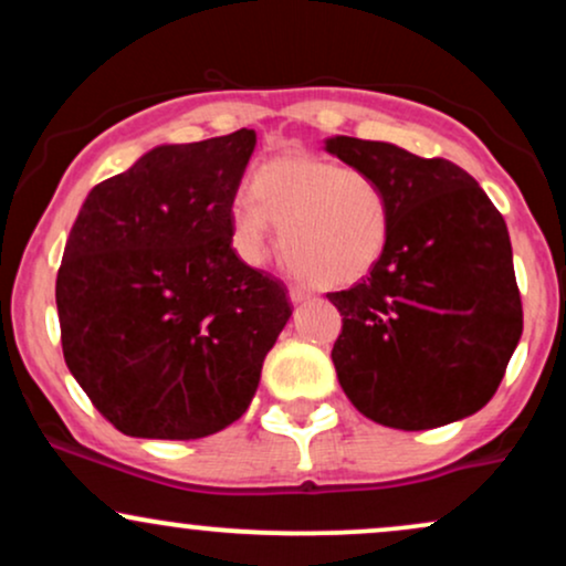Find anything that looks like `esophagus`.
Returning a JSON list of instances; mask_svg holds the SVG:
<instances>
[{
  "instance_id": "1",
  "label": "esophagus",
  "mask_w": 566,
  "mask_h": 566,
  "mask_svg": "<svg viewBox=\"0 0 566 566\" xmlns=\"http://www.w3.org/2000/svg\"><path fill=\"white\" fill-rule=\"evenodd\" d=\"M311 297V290L303 287V284H292L290 287V301L292 303H305Z\"/></svg>"
}]
</instances>
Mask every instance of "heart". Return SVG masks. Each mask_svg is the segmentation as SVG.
Listing matches in <instances>:
<instances>
[{
	"instance_id": "b5f03b06",
	"label": "heart",
	"mask_w": 566,
	"mask_h": 566,
	"mask_svg": "<svg viewBox=\"0 0 566 566\" xmlns=\"http://www.w3.org/2000/svg\"><path fill=\"white\" fill-rule=\"evenodd\" d=\"M279 226L284 263L316 287H346L378 265L391 237V199L375 175L316 157L258 167L250 197L231 205L233 247L258 263Z\"/></svg>"
}]
</instances>
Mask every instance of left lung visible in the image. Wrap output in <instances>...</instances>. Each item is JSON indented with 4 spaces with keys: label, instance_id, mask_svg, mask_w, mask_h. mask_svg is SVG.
<instances>
[{
    "label": "left lung",
    "instance_id": "1",
    "mask_svg": "<svg viewBox=\"0 0 566 566\" xmlns=\"http://www.w3.org/2000/svg\"><path fill=\"white\" fill-rule=\"evenodd\" d=\"M324 151L380 180L391 237L369 276L329 292L343 316L337 380L375 423L426 431L479 412L522 337L505 220L447 159L335 135Z\"/></svg>",
    "mask_w": 566,
    "mask_h": 566
}]
</instances>
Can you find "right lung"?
<instances>
[{"mask_svg":"<svg viewBox=\"0 0 566 566\" xmlns=\"http://www.w3.org/2000/svg\"><path fill=\"white\" fill-rule=\"evenodd\" d=\"M255 129L151 148L97 184L55 282L66 365L127 437L201 439L250 407L292 316L287 287L231 247Z\"/></svg>","mask_w":566,"mask_h":566,"instance_id":"right-lung-1","label":"right lung"}]
</instances>
